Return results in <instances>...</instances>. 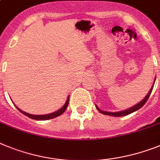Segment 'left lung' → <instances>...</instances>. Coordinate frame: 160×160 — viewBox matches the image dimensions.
Masks as SVG:
<instances>
[{"instance_id":"left-lung-1","label":"left lung","mask_w":160,"mask_h":160,"mask_svg":"<svg viewBox=\"0 0 160 160\" xmlns=\"http://www.w3.org/2000/svg\"><path fill=\"white\" fill-rule=\"evenodd\" d=\"M155 79H156V78H155ZM154 84H155V82H154ZM153 87H154V86H152V87H151V89L150 90V91L148 92V94L146 95L145 98H144V99H143L141 102H139L138 103H137V104L134 105V106H133V107L127 109V110H124V111H120V112H104V111H103V110L99 109V108L97 107V105H95V107H96L97 110H99V112L103 113V114H104V115L112 116V117H123V116L129 115V114H130V113L133 112L137 111V110L140 109L142 107L143 105L145 104L146 102L147 101V99H149L150 95H151V91H152V90H153Z\"/></svg>"}]
</instances>
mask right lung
<instances>
[{
  "label": "right lung",
  "mask_w": 160,
  "mask_h": 160,
  "mask_svg": "<svg viewBox=\"0 0 160 160\" xmlns=\"http://www.w3.org/2000/svg\"><path fill=\"white\" fill-rule=\"evenodd\" d=\"M69 96L67 98V100L66 102H65V105H64L63 107L61 108V109H59L58 111L55 112L50 113V114H46V115H32V114H29V113H27L25 112L22 111L21 109H19L18 107L16 108H17L18 109L19 111L21 112L22 114H24V115L27 116V117H30V118H31V119L36 120V121H45V120L52 119V118H55V117H59L60 115H61V114H62L65 110H66L67 107H68V104H69Z\"/></svg>",
  "instance_id": "add662e5"
}]
</instances>
